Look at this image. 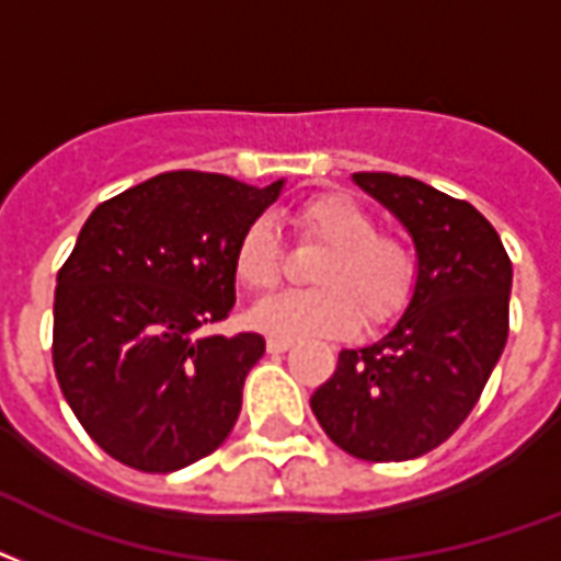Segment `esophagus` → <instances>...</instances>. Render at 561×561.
<instances>
[{"mask_svg": "<svg viewBox=\"0 0 561 561\" xmlns=\"http://www.w3.org/2000/svg\"><path fill=\"white\" fill-rule=\"evenodd\" d=\"M294 347L288 337H267V353H273V356H279V353H288V350Z\"/></svg>", "mask_w": 561, "mask_h": 561, "instance_id": "obj_1", "label": "esophagus"}]
</instances>
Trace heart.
I'll return each instance as SVG.
<instances>
[{"mask_svg":"<svg viewBox=\"0 0 561 561\" xmlns=\"http://www.w3.org/2000/svg\"><path fill=\"white\" fill-rule=\"evenodd\" d=\"M299 241L329 247L311 267L318 288L264 299L252 323L279 337H344L394 323L412 302L417 259L400 238L376 232L374 214L353 196H311L294 211ZM234 276L252 294L273 290L285 273L279 234L252 220L234 243Z\"/></svg>","mask_w":561,"mask_h":561,"instance_id":"heart-1","label":"heart"}]
</instances>
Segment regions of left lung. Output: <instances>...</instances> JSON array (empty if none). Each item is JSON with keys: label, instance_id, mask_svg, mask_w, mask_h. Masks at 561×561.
<instances>
[{"label": "left lung", "instance_id": "left-lung-1", "mask_svg": "<svg viewBox=\"0 0 561 561\" xmlns=\"http://www.w3.org/2000/svg\"><path fill=\"white\" fill-rule=\"evenodd\" d=\"M353 182L409 229L417 285L382 341L341 350L311 412L350 456L409 461L447 442L480 400L506 347L512 262L465 199L394 173H353Z\"/></svg>", "mask_w": 561, "mask_h": 561}]
</instances>
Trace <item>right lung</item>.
Returning a JSON list of instances; mask_svg holds the SVG:
<instances>
[{
    "label": "right lung",
    "instance_id": "add662e5",
    "mask_svg": "<svg viewBox=\"0 0 561 561\" xmlns=\"http://www.w3.org/2000/svg\"><path fill=\"white\" fill-rule=\"evenodd\" d=\"M282 191L173 170L93 208L55 285L53 365L111 459L170 473L205 459L241 414L264 356L255 332L208 335L234 306V243Z\"/></svg>",
    "mask_w": 561,
    "mask_h": 561
}]
</instances>
